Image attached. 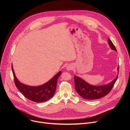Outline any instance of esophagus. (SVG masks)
I'll use <instances>...</instances> for the list:
<instances>
[{
  "label": "esophagus",
  "mask_w": 130,
  "mask_h": 130,
  "mask_svg": "<svg viewBox=\"0 0 130 130\" xmlns=\"http://www.w3.org/2000/svg\"><path fill=\"white\" fill-rule=\"evenodd\" d=\"M73 68V66L72 65H71V64L68 65L67 66V67H66V69H67V70H68V71L71 70H72Z\"/></svg>",
  "instance_id": "obj_1"
}]
</instances>
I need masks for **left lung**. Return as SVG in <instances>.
<instances>
[{
	"mask_svg": "<svg viewBox=\"0 0 130 130\" xmlns=\"http://www.w3.org/2000/svg\"><path fill=\"white\" fill-rule=\"evenodd\" d=\"M108 43L110 48L117 52V50L114 44L109 39ZM117 74L119 73V66L117 67ZM118 75L110 83L101 85H92L82 78L75 76V87L78 94L83 99L94 100L101 98L107 95L112 89L115 82L117 80Z\"/></svg>",
	"mask_w": 130,
	"mask_h": 130,
	"instance_id": "left-lung-1",
	"label": "left lung"
}]
</instances>
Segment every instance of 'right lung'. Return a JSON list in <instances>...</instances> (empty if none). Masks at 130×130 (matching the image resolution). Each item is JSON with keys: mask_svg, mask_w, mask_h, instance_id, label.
I'll return each instance as SVG.
<instances>
[{"mask_svg": "<svg viewBox=\"0 0 130 130\" xmlns=\"http://www.w3.org/2000/svg\"><path fill=\"white\" fill-rule=\"evenodd\" d=\"M12 70L16 86L27 99L35 102H43L50 99L56 90L58 78L61 74L60 71L46 83L39 86H30L21 82L15 74L13 65Z\"/></svg>", "mask_w": 130, "mask_h": 130, "instance_id": "add662e5", "label": "right lung"}]
</instances>
